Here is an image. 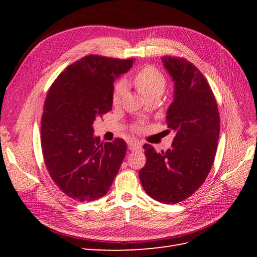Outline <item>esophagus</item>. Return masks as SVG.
Segmentation results:
<instances>
[{
	"label": "esophagus",
	"instance_id": "34e87169",
	"mask_svg": "<svg viewBox=\"0 0 257 257\" xmlns=\"http://www.w3.org/2000/svg\"><path fill=\"white\" fill-rule=\"evenodd\" d=\"M128 148H130V150H132V151L139 150V149H142V144L138 143V142H131L128 144Z\"/></svg>",
	"mask_w": 257,
	"mask_h": 257
}]
</instances>
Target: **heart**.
<instances>
[{
  "instance_id": "obj_1",
  "label": "heart",
  "mask_w": 257,
  "mask_h": 257,
  "mask_svg": "<svg viewBox=\"0 0 257 257\" xmlns=\"http://www.w3.org/2000/svg\"><path fill=\"white\" fill-rule=\"evenodd\" d=\"M132 83L142 94L148 99L154 96H161L166 88V78L163 73L153 65H145L132 77ZM125 92V85L123 82H116L111 100L113 105H118Z\"/></svg>"
}]
</instances>
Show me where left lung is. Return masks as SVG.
Masks as SVG:
<instances>
[{"mask_svg": "<svg viewBox=\"0 0 257 257\" xmlns=\"http://www.w3.org/2000/svg\"><path fill=\"white\" fill-rule=\"evenodd\" d=\"M163 63L175 81V98L166 122L176 132L172 148L158 153L144 146L146 165L139 170L145 192L164 204L190 197L211 169L220 135L216 99L204 75L184 58L165 56Z\"/></svg>", "mask_w": 257, "mask_h": 257, "instance_id": "1", "label": "left lung"}]
</instances>
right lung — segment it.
Masks as SVG:
<instances>
[{
	"instance_id": "obj_1",
	"label": "right lung",
	"mask_w": 257,
	"mask_h": 257,
	"mask_svg": "<svg viewBox=\"0 0 257 257\" xmlns=\"http://www.w3.org/2000/svg\"><path fill=\"white\" fill-rule=\"evenodd\" d=\"M132 65L133 59L89 54L68 65L46 96L41 124L46 168L65 195L81 203L106 195L125 158L126 143H100L93 123L111 110L114 79Z\"/></svg>"
}]
</instances>
